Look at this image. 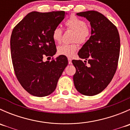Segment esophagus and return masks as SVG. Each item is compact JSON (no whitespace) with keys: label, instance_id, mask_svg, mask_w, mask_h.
Segmentation results:
<instances>
[{"label":"esophagus","instance_id":"esophagus-1","mask_svg":"<svg viewBox=\"0 0 130 130\" xmlns=\"http://www.w3.org/2000/svg\"><path fill=\"white\" fill-rule=\"evenodd\" d=\"M68 60H69V63L70 64V65H71L72 63V58H68Z\"/></svg>","mask_w":130,"mask_h":130}]
</instances>
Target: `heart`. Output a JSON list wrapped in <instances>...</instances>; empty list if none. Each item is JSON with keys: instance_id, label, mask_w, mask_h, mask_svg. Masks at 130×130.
Listing matches in <instances>:
<instances>
[{"instance_id": "obj_1", "label": "heart", "mask_w": 130, "mask_h": 130, "mask_svg": "<svg viewBox=\"0 0 130 130\" xmlns=\"http://www.w3.org/2000/svg\"><path fill=\"white\" fill-rule=\"evenodd\" d=\"M65 25L68 29L73 30V41H77L80 44H84L89 40L90 36V29L83 19L72 15L66 21ZM52 38L56 43H60L62 38V31L60 27H55L52 31ZM78 50L77 42L72 44H63L58 47V53L60 55L72 57Z\"/></svg>"}]
</instances>
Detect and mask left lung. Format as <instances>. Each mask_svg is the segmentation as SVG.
<instances>
[{
  "instance_id": "obj_1",
  "label": "left lung",
  "mask_w": 130,
  "mask_h": 130,
  "mask_svg": "<svg viewBox=\"0 0 130 130\" xmlns=\"http://www.w3.org/2000/svg\"><path fill=\"white\" fill-rule=\"evenodd\" d=\"M91 26V36L78 52L80 60H72L76 69L73 77L77 91L85 95L101 92L113 78L118 63L120 38L117 27L99 12L77 13Z\"/></svg>"
}]
</instances>
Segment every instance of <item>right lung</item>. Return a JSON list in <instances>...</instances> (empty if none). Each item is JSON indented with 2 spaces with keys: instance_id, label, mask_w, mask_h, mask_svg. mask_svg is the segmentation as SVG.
Instances as JSON below:
<instances>
[{
  "instance_id": "obj_1",
  "label": "right lung",
  "mask_w": 130,
  "mask_h": 130,
  "mask_svg": "<svg viewBox=\"0 0 130 130\" xmlns=\"http://www.w3.org/2000/svg\"><path fill=\"white\" fill-rule=\"evenodd\" d=\"M64 11L39 12L26 15L14 27L10 36V53L15 76L30 94L44 97L52 94L68 65L66 56L43 61L57 52L52 31L63 21Z\"/></svg>"
}]
</instances>
